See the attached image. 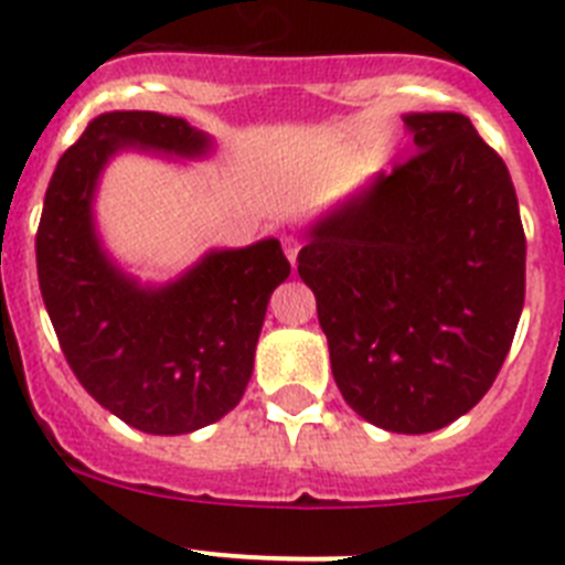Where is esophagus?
I'll list each match as a JSON object with an SVG mask.
<instances>
[{"mask_svg":"<svg viewBox=\"0 0 565 565\" xmlns=\"http://www.w3.org/2000/svg\"><path fill=\"white\" fill-rule=\"evenodd\" d=\"M282 246H286V257L291 259V266H297V254H299V248H302V243H299L297 237H286V243H282Z\"/></svg>","mask_w":565,"mask_h":565,"instance_id":"34e87169","label":"esophagus"}]
</instances>
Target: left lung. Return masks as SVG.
<instances>
[{"instance_id":"1","label":"left lung","mask_w":565,"mask_h":565,"mask_svg":"<svg viewBox=\"0 0 565 565\" xmlns=\"http://www.w3.org/2000/svg\"><path fill=\"white\" fill-rule=\"evenodd\" d=\"M404 127L416 154L319 221L297 268L344 402L418 436L495 382L523 311L526 237L507 163L467 115Z\"/></svg>"}]
</instances>
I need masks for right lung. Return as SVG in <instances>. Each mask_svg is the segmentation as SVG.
Here are the masks:
<instances>
[{
    "label": "right lung",
    "instance_id": "obj_1",
    "mask_svg": "<svg viewBox=\"0 0 565 565\" xmlns=\"http://www.w3.org/2000/svg\"><path fill=\"white\" fill-rule=\"evenodd\" d=\"M124 147L203 154L209 138L147 109L89 121L44 194L36 268L44 308L70 371L129 427L181 436L217 422L246 393L268 299L291 274L279 239L212 252L163 288H141L102 252L93 192Z\"/></svg>",
    "mask_w": 565,
    "mask_h": 565
}]
</instances>
